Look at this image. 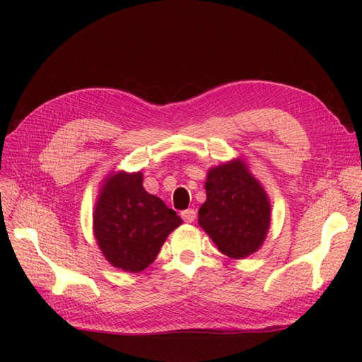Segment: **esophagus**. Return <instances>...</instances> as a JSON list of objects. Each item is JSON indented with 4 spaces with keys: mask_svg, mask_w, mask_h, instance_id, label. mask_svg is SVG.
<instances>
[{
    "mask_svg": "<svg viewBox=\"0 0 362 362\" xmlns=\"http://www.w3.org/2000/svg\"><path fill=\"white\" fill-rule=\"evenodd\" d=\"M180 216H182V219L185 221V222H194V219H196V210H193V209L183 210L180 213Z\"/></svg>",
    "mask_w": 362,
    "mask_h": 362,
    "instance_id": "esophagus-1",
    "label": "esophagus"
}]
</instances>
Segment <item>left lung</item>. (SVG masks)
Listing matches in <instances>:
<instances>
[{
  "instance_id": "obj_1",
  "label": "left lung",
  "mask_w": 362,
  "mask_h": 362,
  "mask_svg": "<svg viewBox=\"0 0 362 362\" xmlns=\"http://www.w3.org/2000/svg\"><path fill=\"white\" fill-rule=\"evenodd\" d=\"M205 191L199 226L219 252L235 259L255 253L271 226V204L244 161L236 158L211 168Z\"/></svg>"
}]
</instances>
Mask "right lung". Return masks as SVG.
Here are the masks:
<instances>
[{
  "label": "right lung",
  "instance_id": "1",
  "mask_svg": "<svg viewBox=\"0 0 362 362\" xmlns=\"http://www.w3.org/2000/svg\"><path fill=\"white\" fill-rule=\"evenodd\" d=\"M180 224L174 210L143 188L141 173L119 171L104 180L93 213V232L113 267L134 274L144 271Z\"/></svg>",
  "mask_w": 362,
  "mask_h": 362
}]
</instances>
